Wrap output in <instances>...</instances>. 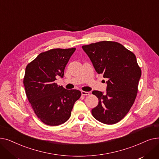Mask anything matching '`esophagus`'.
I'll return each mask as SVG.
<instances>
[{"label":"esophagus","instance_id":"34e87169","mask_svg":"<svg viewBox=\"0 0 159 159\" xmlns=\"http://www.w3.org/2000/svg\"><path fill=\"white\" fill-rule=\"evenodd\" d=\"M81 94H82V95L86 96V95H89V93L88 92V91H81Z\"/></svg>","mask_w":159,"mask_h":159}]
</instances>
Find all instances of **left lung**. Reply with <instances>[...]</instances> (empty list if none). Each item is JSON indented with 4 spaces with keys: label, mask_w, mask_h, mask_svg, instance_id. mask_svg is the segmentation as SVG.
I'll list each match as a JSON object with an SVG mask.
<instances>
[{
    "label": "left lung",
    "mask_w": 159,
    "mask_h": 159,
    "mask_svg": "<svg viewBox=\"0 0 159 159\" xmlns=\"http://www.w3.org/2000/svg\"><path fill=\"white\" fill-rule=\"evenodd\" d=\"M95 71L106 78V92L93 91L98 98L91 110L94 118L106 124L122 120L135 102L141 70L134 53L120 43L101 41L82 46Z\"/></svg>",
    "instance_id": "left-lung-1"
}]
</instances>
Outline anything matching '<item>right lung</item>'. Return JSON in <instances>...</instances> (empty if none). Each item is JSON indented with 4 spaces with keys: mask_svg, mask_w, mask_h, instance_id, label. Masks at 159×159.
Listing matches in <instances>:
<instances>
[{
    "mask_svg": "<svg viewBox=\"0 0 159 159\" xmlns=\"http://www.w3.org/2000/svg\"><path fill=\"white\" fill-rule=\"evenodd\" d=\"M75 49L48 50L40 53L26 68L24 85L27 98L38 118L49 126L68 120L75 102L81 96L79 90L66 89L55 83L57 77H63Z\"/></svg>",
    "mask_w": 159,
    "mask_h": 159,
    "instance_id": "1",
    "label": "right lung"
}]
</instances>
